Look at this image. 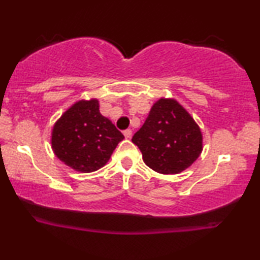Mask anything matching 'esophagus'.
<instances>
[{
	"label": "esophagus",
	"mask_w": 260,
	"mask_h": 260,
	"mask_svg": "<svg viewBox=\"0 0 260 260\" xmlns=\"http://www.w3.org/2000/svg\"><path fill=\"white\" fill-rule=\"evenodd\" d=\"M124 136H125V138H131V136H133V131L130 129H126L124 131Z\"/></svg>",
	"instance_id": "34e87169"
}]
</instances>
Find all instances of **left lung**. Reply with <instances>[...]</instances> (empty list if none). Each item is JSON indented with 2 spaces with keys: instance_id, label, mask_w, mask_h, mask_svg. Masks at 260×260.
Listing matches in <instances>:
<instances>
[{
  "instance_id": "obj_1",
  "label": "left lung",
  "mask_w": 260,
  "mask_h": 260,
  "mask_svg": "<svg viewBox=\"0 0 260 260\" xmlns=\"http://www.w3.org/2000/svg\"><path fill=\"white\" fill-rule=\"evenodd\" d=\"M149 168L159 174H179L197 161L202 151L200 127L175 99L161 98L134 135Z\"/></svg>"
}]
</instances>
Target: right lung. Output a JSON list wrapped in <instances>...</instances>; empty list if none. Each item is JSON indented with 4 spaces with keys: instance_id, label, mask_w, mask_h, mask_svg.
I'll return each mask as SVG.
<instances>
[{
    "instance_id": "add662e5",
    "label": "right lung",
    "mask_w": 260,
    "mask_h": 260,
    "mask_svg": "<svg viewBox=\"0 0 260 260\" xmlns=\"http://www.w3.org/2000/svg\"><path fill=\"white\" fill-rule=\"evenodd\" d=\"M123 134L99 112L98 99L79 101L56 120L52 130V149L66 166L92 173L109 162Z\"/></svg>"
}]
</instances>
